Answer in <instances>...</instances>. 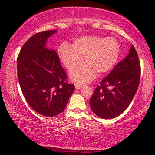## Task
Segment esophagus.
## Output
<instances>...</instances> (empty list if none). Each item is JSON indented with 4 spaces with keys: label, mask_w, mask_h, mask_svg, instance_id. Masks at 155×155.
<instances>
[{
    "label": "esophagus",
    "mask_w": 155,
    "mask_h": 155,
    "mask_svg": "<svg viewBox=\"0 0 155 155\" xmlns=\"http://www.w3.org/2000/svg\"><path fill=\"white\" fill-rule=\"evenodd\" d=\"M82 87L81 84H75V89L76 90H78V89H80Z\"/></svg>",
    "instance_id": "1"
}]
</instances>
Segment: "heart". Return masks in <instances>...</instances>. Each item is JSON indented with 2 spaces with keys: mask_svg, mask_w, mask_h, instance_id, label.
<instances>
[{
  "mask_svg": "<svg viewBox=\"0 0 155 155\" xmlns=\"http://www.w3.org/2000/svg\"><path fill=\"white\" fill-rule=\"evenodd\" d=\"M120 47L114 37H104L99 35H87L77 38L73 44H61L58 56L61 62L71 71L80 64L85 57L84 65L71 72V79L76 83L90 82L95 74L107 73L116 64L120 55Z\"/></svg>",
  "mask_w": 155,
  "mask_h": 155,
  "instance_id": "1",
  "label": "heart"
}]
</instances>
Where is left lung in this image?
<instances>
[{"mask_svg":"<svg viewBox=\"0 0 155 155\" xmlns=\"http://www.w3.org/2000/svg\"><path fill=\"white\" fill-rule=\"evenodd\" d=\"M140 72L138 55L132 45L128 56L95 88L90 100L92 111L106 119L121 114L130 105L137 92Z\"/></svg>","mask_w":155,"mask_h":155,"instance_id":"1","label":"left lung"}]
</instances>
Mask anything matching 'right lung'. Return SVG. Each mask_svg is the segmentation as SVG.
<instances>
[{
    "label": "right lung",
    "mask_w": 155,
    "mask_h": 155,
    "mask_svg": "<svg viewBox=\"0 0 155 155\" xmlns=\"http://www.w3.org/2000/svg\"><path fill=\"white\" fill-rule=\"evenodd\" d=\"M56 30L36 33L21 48L17 59L18 78L29 105L44 116L64 111L75 86L68 83L67 74L54 50L45 48Z\"/></svg>",
    "instance_id": "1"
}]
</instances>
